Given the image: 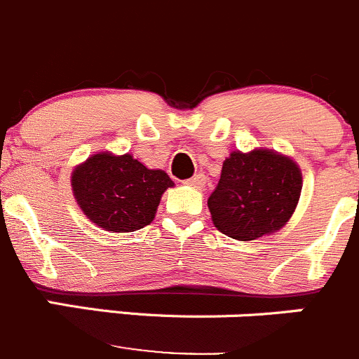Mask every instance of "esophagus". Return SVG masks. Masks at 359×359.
Segmentation results:
<instances>
[{"label":"esophagus","mask_w":359,"mask_h":359,"mask_svg":"<svg viewBox=\"0 0 359 359\" xmlns=\"http://www.w3.org/2000/svg\"><path fill=\"white\" fill-rule=\"evenodd\" d=\"M205 175L203 173H196V175L194 177H191V179H187L186 180V184L187 186H191V187H196V189H203L205 187Z\"/></svg>","instance_id":"esophagus-1"}]
</instances>
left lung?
Returning a JSON list of instances; mask_svg holds the SVG:
<instances>
[{"label": "left lung", "instance_id": "8db88e82", "mask_svg": "<svg viewBox=\"0 0 359 359\" xmlns=\"http://www.w3.org/2000/svg\"><path fill=\"white\" fill-rule=\"evenodd\" d=\"M302 193V173L293 159L277 152H233L208 196L215 228L235 240H256L290 221Z\"/></svg>", "mask_w": 359, "mask_h": 359}]
</instances>
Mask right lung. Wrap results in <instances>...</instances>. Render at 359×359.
<instances>
[{
  "label": "right lung",
  "instance_id": "1",
  "mask_svg": "<svg viewBox=\"0 0 359 359\" xmlns=\"http://www.w3.org/2000/svg\"><path fill=\"white\" fill-rule=\"evenodd\" d=\"M172 186L163 170L145 168L130 154H95L72 175L73 194L83 214L112 233L151 224L161 194Z\"/></svg>",
  "mask_w": 359,
  "mask_h": 359
}]
</instances>
